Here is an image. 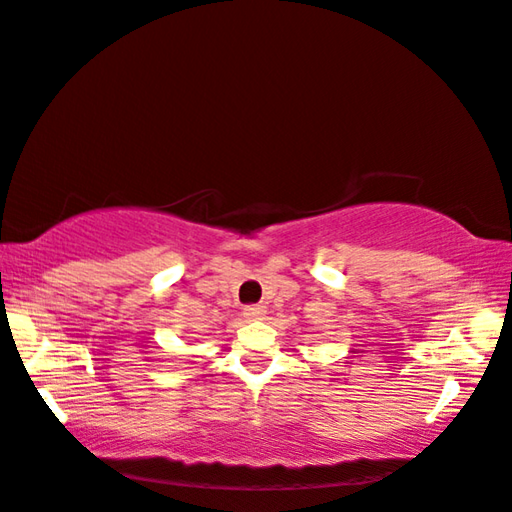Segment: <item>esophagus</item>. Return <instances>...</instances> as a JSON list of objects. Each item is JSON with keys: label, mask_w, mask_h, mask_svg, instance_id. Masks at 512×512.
<instances>
[{"label": "esophagus", "mask_w": 512, "mask_h": 512, "mask_svg": "<svg viewBox=\"0 0 512 512\" xmlns=\"http://www.w3.org/2000/svg\"><path fill=\"white\" fill-rule=\"evenodd\" d=\"M265 313H267V306L263 304H247L243 309V315L247 320H263Z\"/></svg>", "instance_id": "obj_1"}]
</instances>
